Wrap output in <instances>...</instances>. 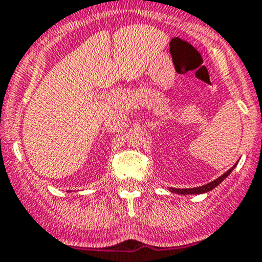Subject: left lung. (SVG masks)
Listing matches in <instances>:
<instances>
[{
    "instance_id": "obj_1",
    "label": "left lung",
    "mask_w": 262,
    "mask_h": 262,
    "mask_svg": "<svg viewBox=\"0 0 262 262\" xmlns=\"http://www.w3.org/2000/svg\"><path fill=\"white\" fill-rule=\"evenodd\" d=\"M235 167V164H234L233 167H231L230 170L226 171L224 175H221L220 178L216 179V180L211 181V183L206 184V185H202V186H198V188H190V189H176V188H171L170 190L172 191V193H176V194H183V195H186V194H202V193H207V191L212 190V189H215L216 186L219 185V184L221 183V181L224 180L225 178H228L229 175H230V172L233 171V168Z\"/></svg>"
}]
</instances>
